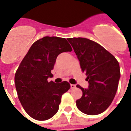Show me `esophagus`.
I'll return each mask as SVG.
<instances>
[{
  "label": "esophagus",
  "instance_id": "obj_1",
  "mask_svg": "<svg viewBox=\"0 0 131 131\" xmlns=\"http://www.w3.org/2000/svg\"><path fill=\"white\" fill-rule=\"evenodd\" d=\"M70 86H71V89H74V88H76V85H73V84H71Z\"/></svg>",
  "mask_w": 131,
  "mask_h": 131
}]
</instances>
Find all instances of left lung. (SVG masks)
<instances>
[{
    "instance_id": "left-lung-1",
    "label": "left lung",
    "mask_w": 131,
    "mask_h": 131,
    "mask_svg": "<svg viewBox=\"0 0 131 131\" xmlns=\"http://www.w3.org/2000/svg\"><path fill=\"white\" fill-rule=\"evenodd\" d=\"M87 75L88 89L77 85L83 92L76 101L78 110L89 115H99L110 106L117 92L120 78L119 64L102 46L82 37L67 39Z\"/></svg>"
}]
</instances>
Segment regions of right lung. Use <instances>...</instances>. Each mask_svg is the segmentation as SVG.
<instances>
[{
  "mask_svg": "<svg viewBox=\"0 0 131 131\" xmlns=\"http://www.w3.org/2000/svg\"><path fill=\"white\" fill-rule=\"evenodd\" d=\"M72 48L65 38L44 37L31 46L21 61L14 77L18 97L32 118L39 121L50 119L59 109L61 97L70 89L67 81L48 82L56 58Z\"/></svg>",
  "mask_w": 131,
  "mask_h": 131,
  "instance_id": "1",
  "label": "right lung"
}]
</instances>
